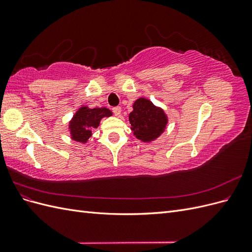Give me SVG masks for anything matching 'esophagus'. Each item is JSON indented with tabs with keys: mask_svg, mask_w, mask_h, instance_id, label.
I'll return each instance as SVG.
<instances>
[{
	"mask_svg": "<svg viewBox=\"0 0 252 252\" xmlns=\"http://www.w3.org/2000/svg\"><path fill=\"white\" fill-rule=\"evenodd\" d=\"M121 110H122V108L120 107V106H117V107L112 108V112L114 113V116H120Z\"/></svg>",
	"mask_w": 252,
	"mask_h": 252,
	"instance_id": "34e87169",
	"label": "esophagus"
}]
</instances>
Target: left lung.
Instances as JSON below:
<instances>
[{
	"mask_svg": "<svg viewBox=\"0 0 252 252\" xmlns=\"http://www.w3.org/2000/svg\"><path fill=\"white\" fill-rule=\"evenodd\" d=\"M129 122L136 138L149 142L164 131L167 119L162 109L157 108L146 98H139L133 104V111L129 113Z\"/></svg>",
	"mask_w": 252,
	"mask_h": 252,
	"instance_id": "obj_1",
	"label": "left lung"
}]
</instances>
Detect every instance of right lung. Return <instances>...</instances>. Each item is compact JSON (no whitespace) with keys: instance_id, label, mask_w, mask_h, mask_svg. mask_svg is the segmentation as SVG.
<instances>
[{"instance_id":"right-lung-1","label":"right lung","mask_w":252,"mask_h":252,"mask_svg":"<svg viewBox=\"0 0 252 252\" xmlns=\"http://www.w3.org/2000/svg\"><path fill=\"white\" fill-rule=\"evenodd\" d=\"M111 114V111L105 107L94 109L87 107L80 108L70 123L72 139L85 143L91 135V130L98 126L100 120L104 117H110Z\"/></svg>"}]
</instances>
